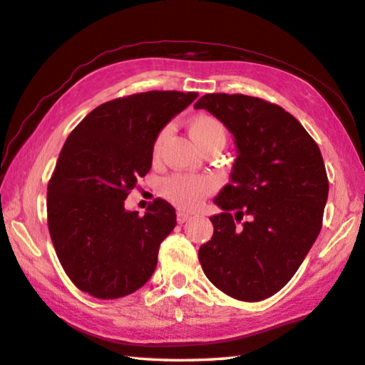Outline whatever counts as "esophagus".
<instances>
[{
    "instance_id": "1",
    "label": "esophagus",
    "mask_w": 365,
    "mask_h": 365,
    "mask_svg": "<svg viewBox=\"0 0 365 365\" xmlns=\"http://www.w3.org/2000/svg\"><path fill=\"white\" fill-rule=\"evenodd\" d=\"M189 218H190V215H189L187 212H181V210H179V212L176 213V220H178L179 225H182V222H186Z\"/></svg>"
}]
</instances>
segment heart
Returning <instances> with one entry per match:
<instances>
[{
  "instance_id": "heart-1",
  "label": "heart",
  "mask_w": 365,
  "mask_h": 365,
  "mask_svg": "<svg viewBox=\"0 0 365 365\" xmlns=\"http://www.w3.org/2000/svg\"><path fill=\"white\" fill-rule=\"evenodd\" d=\"M189 133L192 139L200 147L212 140H226V128L213 115L200 113L190 120ZM168 134V128H163L157 134L152 144L153 158L158 157L162 144ZM216 181L212 176H195V175H173L162 182V195L175 205L181 208H197L202 202L213 192Z\"/></svg>"
}]
</instances>
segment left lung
Instances as JSON below:
<instances>
[{
  "instance_id": "1",
  "label": "left lung",
  "mask_w": 365,
  "mask_h": 365,
  "mask_svg": "<svg viewBox=\"0 0 365 365\" xmlns=\"http://www.w3.org/2000/svg\"><path fill=\"white\" fill-rule=\"evenodd\" d=\"M235 139L231 182L199 248L205 276L226 295L261 302L295 276L322 227L329 179L322 153L282 107L245 94L213 93L195 102ZM245 217L244 223L241 220Z\"/></svg>"
}]
</instances>
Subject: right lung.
I'll return each instance as SVG.
<instances>
[{
	"label": "right lung",
	"mask_w": 365,
	"mask_h": 365,
	"mask_svg": "<svg viewBox=\"0 0 365 365\" xmlns=\"http://www.w3.org/2000/svg\"><path fill=\"white\" fill-rule=\"evenodd\" d=\"M197 93L147 91L104 102L68 134L48 182V227L76 289L115 299L140 289L155 271L160 244L176 226L168 202L144 216L125 200L152 166V144Z\"/></svg>",
	"instance_id": "add662e5"
}]
</instances>
